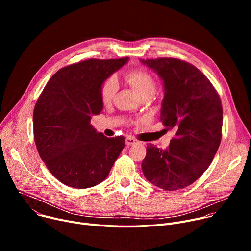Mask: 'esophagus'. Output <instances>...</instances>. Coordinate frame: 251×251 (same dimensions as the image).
<instances>
[{"mask_svg": "<svg viewBox=\"0 0 251 251\" xmlns=\"http://www.w3.org/2000/svg\"><path fill=\"white\" fill-rule=\"evenodd\" d=\"M138 140L132 138V137H127L126 138V145L128 146H132V145H135V144H138Z\"/></svg>", "mask_w": 251, "mask_h": 251, "instance_id": "esophagus-1", "label": "esophagus"}]
</instances>
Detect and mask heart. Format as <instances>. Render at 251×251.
I'll return each mask as SVG.
<instances>
[{
	"label": "heart",
	"instance_id": "b5f03b06",
	"mask_svg": "<svg viewBox=\"0 0 251 251\" xmlns=\"http://www.w3.org/2000/svg\"><path fill=\"white\" fill-rule=\"evenodd\" d=\"M125 81L137 92L141 98L152 97L156 91V79L154 76L144 69H132L124 75ZM117 85L113 78L106 79L100 87V100L104 105L112 102Z\"/></svg>",
	"mask_w": 251,
	"mask_h": 251
}]
</instances>
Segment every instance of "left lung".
I'll return each mask as SVG.
<instances>
[{
  "label": "left lung",
  "instance_id": "1",
  "mask_svg": "<svg viewBox=\"0 0 251 251\" xmlns=\"http://www.w3.org/2000/svg\"><path fill=\"white\" fill-rule=\"evenodd\" d=\"M141 61L163 80L160 119L168 130L176 131L166 150L147 145L142 171L158 188L182 190L205 172L220 147L222 101L207 77L185 60L161 57Z\"/></svg>",
  "mask_w": 251,
  "mask_h": 251
}]
</instances>
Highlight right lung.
<instances>
[{"label": "right lung", "mask_w": 251, "mask_h": 251, "mask_svg": "<svg viewBox=\"0 0 251 251\" xmlns=\"http://www.w3.org/2000/svg\"><path fill=\"white\" fill-rule=\"evenodd\" d=\"M128 61L91 58L60 68L33 110V138L40 157L62 184L87 189L108 176L125 146L122 136L107 138L90 124L103 103L100 87Z\"/></svg>", "instance_id": "add662e5"}]
</instances>
